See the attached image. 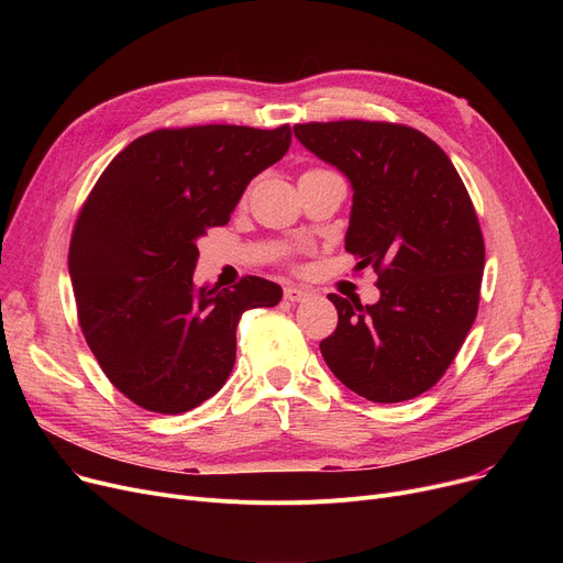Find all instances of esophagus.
<instances>
[{
    "mask_svg": "<svg viewBox=\"0 0 563 563\" xmlns=\"http://www.w3.org/2000/svg\"><path fill=\"white\" fill-rule=\"evenodd\" d=\"M312 297V291L308 287H301V285H291L285 289V299L291 301V303H301V301H308Z\"/></svg>",
    "mask_w": 563,
    "mask_h": 563,
    "instance_id": "1",
    "label": "esophagus"
}]
</instances>
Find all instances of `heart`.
<instances>
[{
	"mask_svg": "<svg viewBox=\"0 0 563 563\" xmlns=\"http://www.w3.org/2000/svg\"><path fill=\"white\" fill-rule=\"evenodd\" d=\"M308 173H314V170H308Z\"/></svg>",
	"mask_w": 563,
	"mask_h": 563,
	"instance_id": "obj_1",
	"label": "heart"
}]
</instances>
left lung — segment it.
<instances>
[{
	"label": "left lung",
	"mask_w": 563,
	"mask_h": 563,
	"mask_svg": "<svg viewBox=\"0 0 563 563\" xmlns=\"http://www.w3.org/2000/svg\"><path fill=\"white\" fill-rule=\"evenodd\" d=\"M353 189L344 249L374 269V306L329 294L338 329L321 356L349 390L397 404L448 372L479 308L484 236L450 157L427 134L374 121L294 125Z\"/></svg>",
	"instance_id": "8db88e82"
}]
</instances>
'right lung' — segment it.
I'll use <instances>...</instances> for the list:
<instances>
[{
  "label": "right lung",
  "instance_id": "add662e5",
  "mask_svg": "<svg viewBox=\"0 0 563 563\" xmlns=\"http://www.w3.org/2000/svg\"><path fill=\"white\" fill-rule=\"evenodd\" d=\"M289 143V125L155 130L118 153L88 194L68 255L79 327L136 406L177 416L217 395L242 314L283 299L280 285L260 276L198 287L194 269L200 236L230 221Z\"/></svg>",
  "mask_w": 563,
  "mask_h": 563
}]
</instances>
